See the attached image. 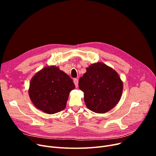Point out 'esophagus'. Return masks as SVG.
<instances>
[{
    "instance_id": "34e87169",
    "label": "esophagus",
    "mask_w": 156,
    "mask_h": 156,
    "mask_svg": "<svg viewBox=\"0 0 156 156\" xmlns=\"http://www.w3.org/2000/svg\"><path fill=\"white\" fill-rule=\"evenodd\" d=\"M73 82L75 83L76 87H78V78H75L73 80Z\"/></svg>"
}]
</instances>
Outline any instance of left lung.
<instances>
[{"mask_svg":"<svg viewBox=\"0 0 156 156\" xmlns=\"http://www.w3.org/2000/svg\"><path fill=\"white\" fill-rule=\"evenodd\" d=\"M79 88L84 93L88 109L97 113H105L119 101L122 83L118 74L102 62L91 64L79 79Z\"/></svg>","mask_w":156,"mask_h":156,"instance_id":"left-lung-1","label":"left lung"}]
</instances>
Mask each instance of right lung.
I'll return each mask as SVG.
<instances>
[{
	"label": "right lung",
	"instance_id": "add662e5",
	"mask_svg": "<svg viewBox=\"0 0 156 156\" xmlns=\"http://www.w3.org/2000/svg\"><path fill=\"white\" fill-rule=\"evenodd\" d=\"M75 88L68 75L57 67L47 66L32 78L28 92L37 108L51 114L66 108L69 93Z\"/></svg>",
	"mask_w": 156,
	"mask_h": 156
}]
</instances>
